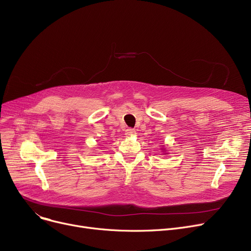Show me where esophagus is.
Wrapping results in <instances>:
<instances>
[{
	"label": "esophagus",
	"mask_w": 251,
	"mask_h": 251,
	"mask_svg": "<svg viewBox=\"0 0 251 251\" xmlns=\"http://www.w3.org/2000/svg\"><path fill=\"white\" fill-rule=\"evenodd\" d=\"M134 133H135V130L132 129V128H129V129H127V130L125 131V134H126L127 136H132Z\"/></svg>",
	"instance_id": "obj_1"
}]
</instances>
